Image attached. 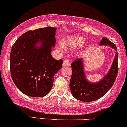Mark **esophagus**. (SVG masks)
Listing matches in <instances>:
<instances>
[{"mask_svg": "<svg viewBox=\"0 0 127 127\" xmlns=\"http://www.w3.org/2000/svg\"><path fill=\"white\" fill-rule=\"evenodd\" d=\"M70 64L69 62L67 60H64L63 61V67H67V66H70Z\"/></svg>", "mask_w": 127, "mask_h": 127, "instance_id": "34e87169", "label": "esophagus"}]
</instances>
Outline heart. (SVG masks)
Masks as SVG:
<instances>
[{"label": "heart", "instance_id": "heart-1", "mask_svg": "<svg viewBox=\"0 0 127 127\" xmlns=\"http://www.w3.org/2000/svg\"><path fill=\"white\" fill-rule=\"evenodd\" d=\"M87 39L84 37L79 35H73L68 36L62 40V44L64 49L73 51L81 47L86 44ZM58 49L60 48L58 47Z\"/></svg>", "mask_w": 127, "mask_h": 127}]
</instances>
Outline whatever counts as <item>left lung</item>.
<instances>
[{
	"mask_svg": "<svg viewBox=\"0 0 127 127\" xmlns=\"http://www.w3.org/2000/svg\"><path fill=\"white\" fill-rule=\"evenodd\" d=\"M108 46L115 51L113 63L109 71L99 81L91 82L87 79L84 59L80 58L71 64L72 75L70 89L75 98L83 102H91L100 98L108 92L115 82L118 73V53L115 44L103 37L99 46Z\"/></svg>",
	"mask_w": 127,
	"mask_h": 127,
	"instance_id": "1",
	"label": "left lung"
}]
</instances>
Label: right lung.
I'll list each match as a JSON object with an SVG mask.
<instances>
[{
  "mask_svg": "<svg viewBox=\"0 0 127 127\" xmlns=\"http://www.w3.org/2000/svg\"><path fill=\"white\" fill-rule=\"evenodd\" d=\"M56 28L30 30L18 38L10 55V73L21 92L33 97H44L53 85L54 76L62 68L63 60L52 56Z\"/></svg>",
  "mask_w": 127,
  "mask_h": 127,
  "instance_id": "1",
  "label": "right lung"
}]
</instances>
